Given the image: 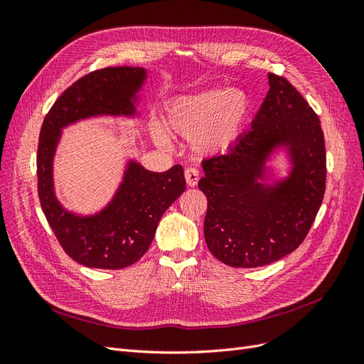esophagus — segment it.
Segmentation results:
<instances>
[{
	"label": "esophagus",
	"instance_id": "34e87169",
	"mask_svg": "<svg viewBox=\"0 0 364 364\" xmlns=\"http://www.w3.org/2000/svg\"><path fill=\"white\" fill-rule=\"evenodd\" d=\"M185 181L188 183V186H196L197 182H199V171L196 168H186L185 170Z\"/></svg>",
	"mask_w": 364,
	"mask_h": 364
}]
</instances>
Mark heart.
<instances>
[{
  "mask_svg": "<svg viewBox=\"0 0 364 364\" xmlns=\"http://www.w3.org/2000/svg\"><path fill=\"white\" fill-rule=\"evenodd\" d=\"M250 115V98L246 91L211 87L181 95L165 111V126L173 135L190 141L197 156L220 155L232 147ZM156 144L170 149L168 135L159 127L153 130Z\"/></svg>",
  "mask_w": 364,
  "mask_h": 364,
  "instance_id": "b5f03b06",
  "label": "heart"
}]
</instances>
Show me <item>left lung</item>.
Returning a JSON list of instances; mask_svg holds the SVG:
<instances>
[{
  "mask_svg": "<svg viewBox=\"0 0 364 364\" xmlns=\"http://www.w3.org/2000/svg\"><path fill=\"white\" fill-rule=\"evenodd\" d=\"M267 77L270 90L250 130L225 155L202 162L206 246L230 267H259L289 255L306 237L323 200L321 121L287 79ZM281 151L289 167L278 178L268 162Z\"/></svg>",
  "mask_w": 364,
  "mask_h": 364,
  "instance_id": "obj_1",
  "label": "left lung"
}]
</instances>
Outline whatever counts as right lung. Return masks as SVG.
Instances as JSON below:
<instances>
[{"instance_id":"obj_1","label":"right lung","mask_w":364,"mask_h":364,"mask_svg":"<svg viewBox=\"0 0 364 364\" xmlns=\"http://www.w3.org/2000/svg\"><path fill=\"white\" fill-rule=\"evenodd\" d=\"M147 70L109 67L87 74L65 91L42 123L38 146V193L60 246L82 266L118 270L149 250L162 214L185 191L182 165L164 173L127 159L112 199L94 214L68 211L54 191L53 164L63 129L97 117L139 118Z\"/></svg>"}]
</instances>
